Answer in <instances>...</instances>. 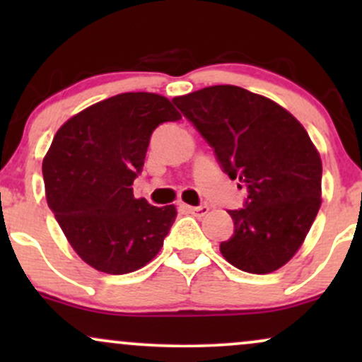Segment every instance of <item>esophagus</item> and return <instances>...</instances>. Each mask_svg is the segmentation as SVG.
I'll use <instances>...</instances> for the list:
<instances>
[{
  "instance_id": "obj_1",
  "label": "esophagus",
  "mask_w": 362,
  "mask_h": 362,
  "mask_svg": "<svg viewBox=\"0 0 362 362\" xmlns=\"http://www.w3.org/2000/svg\"><path fill=\"white\" fill-rule=\"evenodd\" d=\"M187 211H189L190 214L197 216V218H202V216H206L207 213H209V207H207L206 204L202 206H184Z\"/></svg>"
}]
</instances>
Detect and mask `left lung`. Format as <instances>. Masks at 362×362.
Returning <instances> with one entry per match:
<instances>
[{
    "instance_id": "8db88e82",
    "label": "left lung",
    "mask_w": 362,
    "mask_h": 362,
    "mask_svg": "<svg viewBox=\"0 0 362 362\" xmlns=\"http://www.w3.org/2000/svg\"><path fill=\"white\" fill-rule=\"evenodd\" d=\"M231 180L248 195L228 211L233 236L219 250L236 269L277 271L305 242L322 204V160L308 132L276 102L233 85L173 98ZM242 189V186H240Z\"/></svg>"
}]
</instances>
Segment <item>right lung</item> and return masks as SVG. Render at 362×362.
I'll return each mask as SVG.
<instances>
[{
	"instance_id": "right-lung-1",
	"label": "right lung",
	"mask_w": 362,
	"mask_h": 362,
	"mask_svg": "<svg viewBox=\"0 0 362 362\" xmlns=\"http://www.w3.org/2000/svg\"><path fill=\"white\" fill-rule=\"evenodd\" d=\"M180 117L168 98L132 91L88 107L54 136L42 163L47 204L74 252L97 271L134 272L163 247L175 206L148 204L131 185L153 131Z\"/></svg>"
}]
</instances>
